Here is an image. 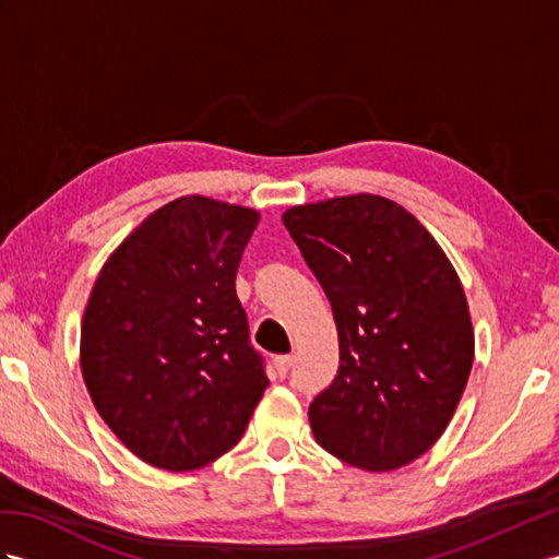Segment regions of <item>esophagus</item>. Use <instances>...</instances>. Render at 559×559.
<instances>
[{
	"label": "esophagus",
	"mask_w": 559,
	"mask_h": 559,
	"mask_svg": "<svg viewBox=\"0 0 559 559\" xmlns=\"http://www.w3.org/2000/svg\"><path fill=\"white\" fill-rule=\"evenodd\" d=\"M274 368L278 370V376H285V373H288V370L293 368V356H290V354L276 356V359H274Z\"/></svg>",
	"instance_id": "1"
}]
</instances>
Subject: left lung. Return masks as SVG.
<instances>
[{
	"mask_svg": "<svg viewBox=\"0 0 559 559\" xmlns=\"http://www.w3.org/2000/svg\"><path fill=\"white\" fill-rule=\"evenodd\" d=\"M333 307L340 368L309 406L313 437L368 472L420 457L449 427L475 359L463 283L394 200L340 195L283 212Z\"/></svg>",
	"mask_w": 559,
	"mask_h": 559,
	"instance_id": "1",
	"label": "left lung"
}]
</instances>
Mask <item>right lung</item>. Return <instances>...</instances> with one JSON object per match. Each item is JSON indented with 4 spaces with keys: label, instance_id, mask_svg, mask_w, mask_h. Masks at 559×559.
Wrapping results in <instances>:
<instances>
[{
    "label": "right lung",
    "instance_id": "add662e5",
    "mask_svg": "<svg viewBox=\"0 0 559 559\" xmlns=\"http://www.w3.org/2000/svg\"><path fill=\"white\" fill-rule=\"evenodd\" d=\"M260 212L205 195L157 207L98 271L80 368L98 416L143 463L205 467L231 451L266 390L236 295Z\"/></svg>",
    "mask_w": 559,
    "mask_h": 559
}]
</instances>
